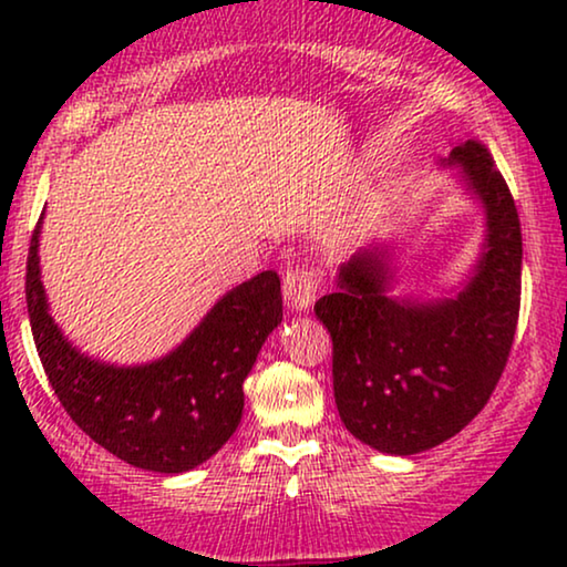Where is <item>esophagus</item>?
<instances>
[{
  "instance_id": "esophagus-1",
  "label": "esophagus",
  "mask_w": 567,
  "mask_h": 567,
  "mask_svg": "<svg viewBox=\"0 0 567 567\" xmlns=\"http://www.w3.org/2000/svg\"><path fill=\"white\" fill-rule=\"evenodd\" d=\"M320 291V274L315 268H297L284 276V299L291 312H307Z\"/></svg>"
}]
</instances>
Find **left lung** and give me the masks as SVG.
Segmentation results:
<instances>
[{
    "label": "left lung",
    "instance_id": "left-lung-1",
    "mask_svg": "<svg viewBox=\"0 0 567 567\" xmlns=\"http://www.w3.org/2000/svg\"><path fill=\"white\" fill-rule=\"evenodd\" d=\"M464 188L483 204L485 243L452 299L392 297L390 250L363 247L315 305L332 338V390L355 439L410 456L475 417L506 369L522 305V224L506 181L480 142L454 146Z\"/></svg>",
    "mask_w": 567,
    "mask_h": 567
}]
</instances>
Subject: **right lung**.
<instances>
[{
    "label": "right lung",
    "mask_w": 567,
    "mask_h": 567,
    "mask_svg": "<svg viewBox=\"0 0 567 567\" xmlns=\"http://www.w3.org/2000/svg\"><path fill=\"white\" fill-rule=\"evenodd\" d=\"M41 221L30 239L25 299L38 355L69 417L134 467L181 475L204 464L243 421V382L284 320L281 278L262 270L224 293L175 351L115 367L76 351L49 315L38 258Z\"/></svg>",
    "instance_id": "right-lung-1"
}]
</instances>
